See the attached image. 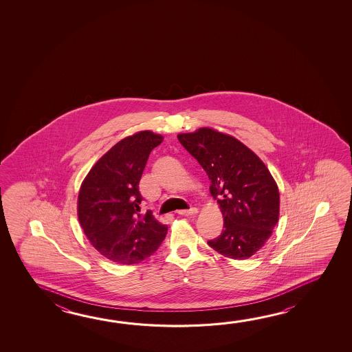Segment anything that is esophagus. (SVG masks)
I'll return each mask as SVG.
<instances>
[{
	"instance_id": "1",
	"label": "esophagus",
	"mask_w": 352,
	"mask_h": 352,
	"mask_svg": "<svg viewBox=\"0 0 352 352\" xmlns=\"http://www.w3.org/2000/svg\"><path fill=\"white\" fill-rule=\"evenodd\" d=\"M178 214L183 216L195 215L197 214V208H190V209L179 210Z\"/></svg>"
}]
</instances>
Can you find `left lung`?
I'll return each mask as SVG.
<instances>
[{"mask_svg": "<svg viewBox=\"0 0 352 352\" xmlns=\"http://www.w3.org/2000/svg\"><path fill=\"white\" fill-rule=\"evenodd\" d=\"M179 142L203 167L223 216L219 237L208 241L222 256L247 259L271 237L279 217V191L265 163L234 137L203 127Z\"/></svg>", "mask_w": 352, "mask_h": 352, "instance_id": "8db88e82", "label": "left lung"}]
</instances>
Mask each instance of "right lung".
Instances as JSON below:
<instances>
[{"mask_svg":"<svg viewBox=\"0 0 352 352\" xmlns=\"http://www.w3.org/2000/svg\"><path fill=\"white\" fill-rule=\"evenodd\" d=\"M162 141L151 131L126 137L95 163L81 184V228L95 250L112 262L138 263L152 256L167 234V225L151 211L140 214V180L149 153Z\"/></svg>","mask_w":352,"mask_h":352,"instance_id":"1","label":"right lung"}]
</instances>
